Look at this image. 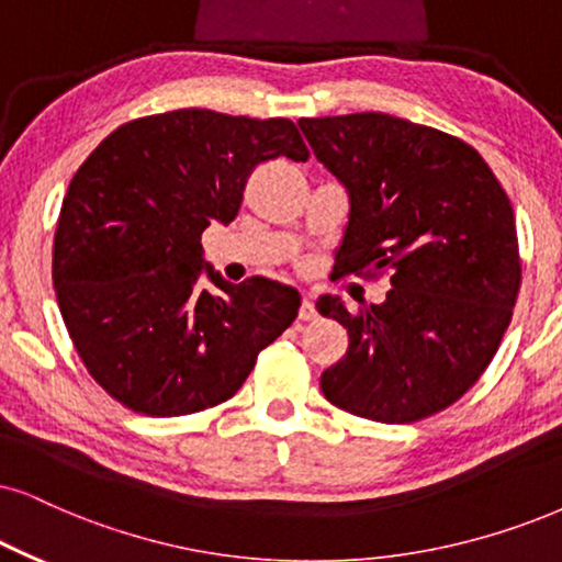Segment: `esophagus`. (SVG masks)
<instances>
[{
	"instance_id": "esophagus-1",
	"label": "esophagus",
	"mask_w": 562,
	"mask_h": 562,
	"mask_svg": "<svg viewBox=\"0 0 562 562\" xmlns=\"http://www.w3.org/2000/svg\"><path fill=\"white\" fill-rule=\"evenodd\" d=\"M316 308H314V301H311V297H303V303H301V311H297V318H301V322H316Z\"/></svg>"
}]
</instances>
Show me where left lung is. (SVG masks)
I'll use <instances>...</instances> for the list:
<instances>
[{"label": "left lung", "instance_id": "obj_1", "mask_svg": "<svg viewBox=\"0 0 562 562\" xmlns=\"http://www.w3.org/2000/svg\"><path fill=\"white\" fill-rule=\"evenodd\" d=\"M350 196L339 274L389 272L386 301L316 308L350 334L322 373L334 407L402 425L446 409L498 352L521 285L514 210L474 147L389 113L301 119Z\"/></svg>", "mask_w": 562, "mask_h": 562}]
</instances>
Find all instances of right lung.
<instances>
[{"mask_svg":"<svg viewBox=\"0 0 562 562\" xmlns=\"http://www.w3.org/2000/svg\"><path fill=\"white\" fill-rule=\"evenodd\" d=\"M308 160L290 119L181 109L134 119L82 162L54 236V288L85 368L113 400L179 417L231 400L301 308L267 277L225 282L202 251L251 170ZM202 273L220 290L198 288Z\"/></svg>","mask_w":562,"mask_h":562,"instance_id":"1","label":"right lung"}]
</instances>
